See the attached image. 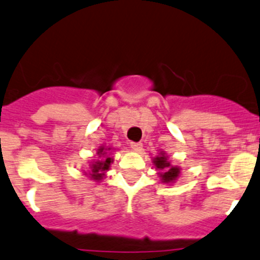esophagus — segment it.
<instances>
[{
	"instance_id": "1",
	"label": "esophagus",
	"mask_w": 260,
	"mask_h": 260,
	"mask_svg": "<svg viewBox=\"0 0 260 260\" xmlns=\"http://www.w3.org/2000/svg\"><path fill=\"white\" fill-rule=\"evenodd\" d=\"M141 146H143V144L141 143H135V141H130V148L133 150H135V151H139V150L141 149Z\"/></svg>"
}]
</instances>
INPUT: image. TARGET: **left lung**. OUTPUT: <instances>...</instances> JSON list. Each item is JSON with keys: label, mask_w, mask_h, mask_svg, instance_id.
Wrapping results in <instances>:
<instances>
[{"label": "left lung", "mask_w": 260, "mask_h": 260, "mask_svg": "<svg viewBox=\"0 0 260 260\" xmlns=\"http://www.w3.org/2000/svg\"><path fill=\"white\" fill-rule=\"evenodd\" d=\"M154 162H155V167L162 171L161 178L165 183H170V181L175 180V179L178 178L180 170H179V168H176V167H171L170 162L168 161V159L165 155L161 154L160 156L155 157Z\"/></svg>", "instance_id": "left-lung-1"}]
</instances>
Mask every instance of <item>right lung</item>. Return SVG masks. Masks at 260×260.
I'll use <instances>...</instances> for the list:
<instances>
[{
    "mask_svg": "<svg viewBox=\"0 0 260 260\" xmlns=\"http://www.w3.org/2000/svg\"><path fill=\"white\" fill-rule=\"evenodd\" d=\"M104 148L99 149L98 150V154H105L104 152ZM112 159L111 157H106L105 160H96L95 164H91V171L89 175H91V178L93 179V180H100L101 178H103L104 173H105V170L109 169V167H110Z\"/></svg>",
    "mask_w": 260,
    "mask_h": 260,
    "instance_id": "add662e5",
    "label": "right lung"
}]
</instances>
